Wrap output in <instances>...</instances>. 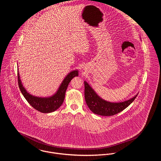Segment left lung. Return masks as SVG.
<instances>
[{"label":"left lung","instance_id":"left-lung-1","mask_svg":"<svg viewBox=\"0 0 161 161\" xmlns=\"http://www.w3.org/2000/svg\"><path fill=\"white\" fill-rule=\"evenodd\" d=\"M85 83V99L87 105L94 113L101 116H113L127 108L136 99L134 97L122 102H110L100 98L86 81Z\"/></svg>","mask_w":161,"mask_h":161}]
</instances>
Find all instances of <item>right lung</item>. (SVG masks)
Returning <instances> with one entry per match:
<instances>
[{
	"label": "right lung",
	"mask_w": 161,
	"mask_h": 161,
	"mask_svg": "<svg viewBox=\"0 0 161 161\" xmlns=\"http://www.w3.org/2000/svg\"><path fill=\"white\" fill-rule=\"evenodd\" d=\"M77 76H78V70L70 72L64 78L56 94L49 97L43 98L34 96L27 92L25 87L23 86L18 72V81L19 89L28 103H29V104L37 111L43 113H48L56 110L61 106L65 98V94L69 83L73 78Z\"/></svg>",
	"instance_id": "right-lung-1"
}]
</instances>
